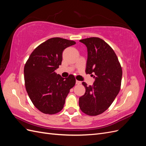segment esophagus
Returning a JSON list of instances; mask_svg holds the SVG:
<instances>
[{"mask_svg": "<svg viewBox=\"0 0 146 146\" xmlns=\"http://www.w3.org/2000/svg\"><path fill=\"white\" fill-rule=\"evenodd\" d=\"M76 85H80V84L82 83V82L80 81H78V80H76Z\"/></svg>", "mask_w": 146, "mask_h": 146, "instance_id": "obj_1", "label": "esophagus"}]
</instances>
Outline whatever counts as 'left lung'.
<instances>
[{
	"mask_svg": "<svg viewBox=\"0 0 146 146\" xmlns=\"http://www.w3.org/2000/svg\"><path fill=\"white\" fill-rule=\"evenodd\" d=\"M80 42L87 47L85 72L91 74L95 81L89 86L82 83L86 91L79 98V107L88 115L97 116L110 107L120 91L122 68L114 50L103 39L92 37Z\"/></svg>",
	"mask_w": 146,
	"mask_h": 146,
	"instance_id": "1",
	"label": "left lung"
}]
</instances>
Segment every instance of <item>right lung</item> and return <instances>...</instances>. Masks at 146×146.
<instances>
[{"label":"right lung","instance_id":"1","mask_svg":"<svg viewBox=\"0 0 146 146\" xmlns=\"http://www.w3.org/2000/svg\"><path fill=\"white\" fill-rule=\"evenodd\" d=\"M75 44L61 38L48 39L35 48L25 63L26 91L35 107L43 113L60 111L70 88L76 84L73 75L63 78L55 72L61 64L64 50Z\"/></svg>","mask_w":146,"mask_h":146}]
</instances>
